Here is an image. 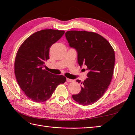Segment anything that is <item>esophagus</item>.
<instances>
[{
    "mask_svg": "<svg viewBox=\"0 0 135 135\" xmlns=\"http://www.w3.org/2000/svg\"><path fill=\"white\" fill-rule=\"evenodd\" d=\"M66 81H68V82H72V81H74V80H73V79H70L67 78V79H66Z\"/></svg>",
    "mask_w": 135,
    "mask_h": 135,
    "instance_id": "34e87169",
    "label": "esophagus"
}]
</instances>
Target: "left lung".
<instances>
[{"label":"left lung","mask_w":135,"mask_h":135,"mask_svg":"<svg viewBox=\"0 0 135 135\" xmlns=\"http://www.w3.org/2000/svg\"><path fill=\"white\" fill-rule=\"evenodd\" d=\"M65 36L69 46L78 53V63L87 66V78L81 84L80 92L72 96L82 105L93 104L107 91L111 82L115 64V54L108 40L101 35L86 31H68Z\"/></svg>","instance_id":"obj_1"}]
</instances>
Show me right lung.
<instances>
[{
  "label": "right lung",
  "instance_id": "add662e5",
  "mask_svg": "<svg viewBox=\"0 0 135 135\" xmlns=\"http://www.w3.org/2000/svg\"><path fill=\"white\" fill-rule=\"evenodd\" d=\"M65 31L53 29L38 31L28 37L19 48L15 62L17 83L25 95L36 103H43L52 96L56 87L66 78L44 69L50 59L49 51Z\"/></svg>",
  "mask_w": 135,
  "mask_h": 135
}]
</instances>
